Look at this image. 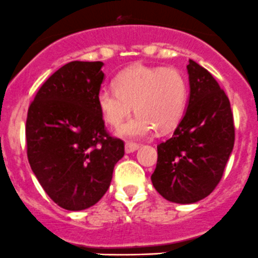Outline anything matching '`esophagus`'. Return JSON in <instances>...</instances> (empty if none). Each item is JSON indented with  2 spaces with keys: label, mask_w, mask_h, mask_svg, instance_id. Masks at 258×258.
<instances>
[{
  "label": "esophagus",
  "mask_w": 258,
  "mask_h": 258,
  "mask_svg": "<svg viewBox=\"0 0 258 258\" xmlns=\"http://www.w3.org/2000/svg\"><path fill=\"white\" fill-rule=\"evenodd\" d=\"M138 148H139V145H138V144H135V143H132V142H128L125 144V153H126V154L134 153L135 150H138Z\"/></svg>",
  "instance_id": "obj_1"
}]
</instances>
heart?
I'll list each match as a JSON object with an SVG mask.
<instances>
[{"label": "heart", "instance_id": "heart-1", "mask_svg": "<svg viewBox=\"0 0 258 258\" xmlns=\"http://www.w3.org/2000/svg\"><path fill=\"white\" fill-rule=\"evenodd\" d=\"M114 88L100 89L96 103L104 120L114 128L123 124L134 105L138 114L119 130L124 138H147L155 129L167 133L184 114L188 85L174 68L134 65L116 76Z\"/></svg>", "mask_w": 258, "mask_h": 258}]
</instances>
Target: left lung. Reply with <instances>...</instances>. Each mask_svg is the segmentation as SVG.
I'll list each match as a JSON object with an SVG mask.
<instances>
[{
  "label": "left lung",
  "mask_w": 258,
  "mask_h": 258,
  "mask_svg": "<svg viewBox=\"0 0 258 258\" xmlns=\"http://www.w3.org/2000/svg\"><path fill=\"white\" fill-rule=\"evenodd\" d=\"M189 99L173 137L157 147L152 174L157 192L173 203L190 205L212 193L234 144L229 100L212 75L189 60Z\"/></svg>",
  "instance_id": "left-lung-1"
}]
</instances>
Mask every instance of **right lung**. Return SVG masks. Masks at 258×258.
Here are the masks:
<instances>
[{
    "label": "right lung",
    "mask_w": 258,
    "mask_h": 258,
    "mask_svg": "<svg viewBox=\"0 0 258 258\" xmlns=\"http://www.w3.org/2000/svg\"><path fill=\"white\" fill-rule=\"evenodd\" d=\"M101 61H71L37 91L26 120L27 158L48 197L68 211H83L110 185L124 142L109 137L96 96Z\"/></svg>",
    "instance_id": "1"
}]
</instances>
